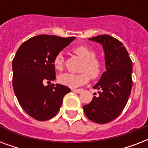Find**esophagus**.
I'll list each match as a JSON object with an SVG mask.
<instances>
[{
	"label": "esophagus",
	"mask_w": 148,
	"mask_h": 148,
	"mask_svg": "<svg viewBox=\"0 0 148 148\" xmlns=\"http://www.w3.org/2000/svg\"><path fill=\"white\" fill-rule=\"evenodd\" d=\"M72 91L74 93H77V94H80V93L82 91V89H73Z\"/></svg>",
	"instance_id": "esophagus-1"
}]
</instances>
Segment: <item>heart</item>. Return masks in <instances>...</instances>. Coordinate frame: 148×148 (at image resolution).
Returning a JSON list of instances; mask_svg holds the SVG:
<instances>
[{
    "label": "heart",
    "instance_id": "heart-1",
    "mask_svg": "<svg viewBox=\"0 0 148 148\" xmlns=\"http://www.w3.org/2000/svg\"><path fill=\"white\" fill-rule=\"evenodd\" d=\"M76 54L84 60L81 67V74L64 73L58 77L59 83L69 88H74L88 83L90 77L97 78L103 71V64L96 58V53L94 50L85 45H79L73 49ZM64 57L62 53H58L53 59V66L57 70H61L64 66Z\"/></svg>",
    "mask_w": 148,
    "mask_h": 148
}]
</instances>
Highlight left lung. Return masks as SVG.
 <instances>
[{"mask_svg":"<svg viewBox=\"0 0 148 148\" xmlns=\"http://www.w3.org/2000/svg\"><path fill=\"white\" fill-rule=\"evenodd\" d=\"M89 40L102 45L107 71L93 87L100 90L99 95L83 108L91 121L106 124L122 112L128 101L132 88V61L123 44L111 36L98 35Z\"/></svg>","mask_w":148,"mask_h":148,"instance_id":"obj_1","label":"left lung"}]
</instances>
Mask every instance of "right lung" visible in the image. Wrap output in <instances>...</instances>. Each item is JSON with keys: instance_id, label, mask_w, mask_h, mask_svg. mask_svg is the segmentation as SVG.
Returning <instances> with one entry per match:
<instances>
[{"instance_id": "1", "label": "right lung", "mask_w": 148, "mask_h": 148, "mask_svg": "<svg viewBox=\"0 0 148 148\" xmlns=\"http://www.w3.org/2000/svg\"><path fill=\"white\" fill-rule=\"evenodd\" d=\"M74 37L35 36L24 41L13 59V88L24 111L34 119L47 121L58 114L63 98L71 91L64 85L50 84L55 80V56ZM45 83L49 85L45 86Z\"/></svg>"}]
</instances>
